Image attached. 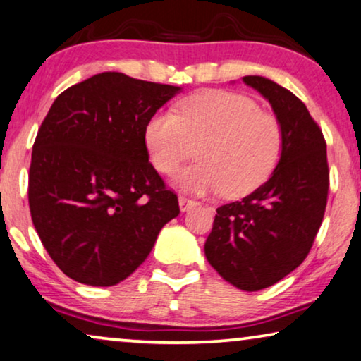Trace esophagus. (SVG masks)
I'll list each match as a JSON object with an SVG mask.
<instances>
[{
	"label": "esophagus",
	"mask_w": 361,
	"mask_h": 361,
	"mask_svg": "<svg viewBox=\"0 0 361 361\" xmlns=\"http://www.w3.org/2000/svg\"><path fill=\"white\" fill-rule=\"evenodd\" d=\"M178 204H180V209L185 213V211H188L190 208H193V206L196 204V201L186 198V196H180V198H178Z\"/></svg>",
	"instance_id": "34e87169"
}]
</instances>
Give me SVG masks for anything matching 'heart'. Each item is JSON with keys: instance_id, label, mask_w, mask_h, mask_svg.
Listing matches in <instances>:
<instances>
[{"instance_id": "1", "label": "heart", "mask_w": 361, "mask_h": 361, "mask_svg": "<svg viewBox=\"0 0 361 361\" xmlns=\"http://www.w3.org/2000/svg\"><path fill=\"white\" fill-rule=\"evenodd\" d=\"M282 127L271 112L246 95L206 90L185 99L178 112L160 110L145 127L152 165L175 175L198 147L195 165L176 176L180 188L196 195L239 198L267 180L282 152Z\"/></svg>"}]
</instances>
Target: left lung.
Returning a JSON list of instances; mask_svg holds the SVG:
<instances>
[{"label":"left lung","mask_w":361,"mask_h":361,"mask_svg":"<svg viewBox=\"0 0 361 361\" xmlns=\"http://www.w3.org/2000/svg\"><path fill=\"white\" fill-rule=\"evenodd\" d=\"M243 82L271 104L282 127V152L266 183L216 209L204 254L224 281L254 292L304 262L324 219L329 165L322 130L299 97L261 75Z\"/></svg>","instance_id":"obj_1"}]
</instances>
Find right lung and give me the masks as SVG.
I'll return each mask as SVG.
<instances>
[{
    "label": "right lung",
    "instance_id": "1",
    "mask_svg": "<svg viewBox=\"0 0 361 361\" xmlns=\"http://www.w3.org/2000/svg\"><path fill=\"white\" fill-rule=\"evenodd\" d=\"M180 92L102 72L51 105L32 145L27 196L42 246L67 277L118 284L180 214L145 145L148 120Z\"/></svg>",
    "mask_w": 361,
    "mask_h": 361
}]
</instances>
